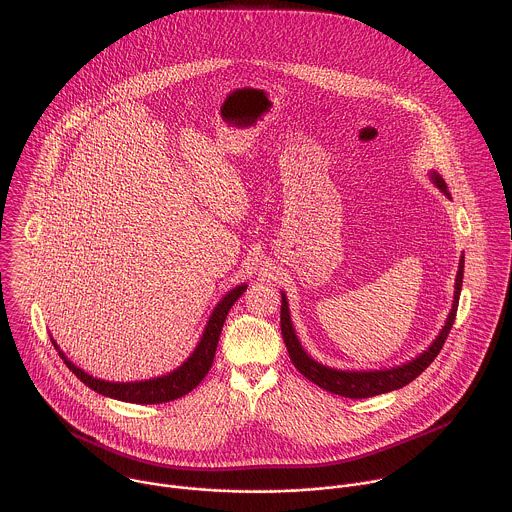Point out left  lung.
I'll return each instance as SVG.
<instances>
[{
    "label": "left lung",
    "instance_id": "1",
    "mask_svg": "<svg viewBox=\"0 0 512 512\" xmlns=\"http://www.w3.org/2000/svg\"><path fill=\"white\" fill-rule=\"evenodd\" d=\"M434 183L439 189L445 193V181L439 177L438 173H432ZM461 282H463V258L459 262V272H457V280H455V297H453V307L451 313L447 317V323L443 325L438 339L434 341V345L424 351L418 359H414L412 363L396 366V368H388V370H368V372H349V370H335L329 366L319 365L315 363L299 345L295 333H293L292 319H290V311H288V301L286 295L282 293V313H280V323H282V337L284 343L288 347L290 359L293 366L313 384L321 386L327 392L345 396V398H368V396H376V394H384L390 390H398L402 386H406L408 382H412L414 378H418L428 366L434 363V359L438 357L451 327L455 321V313H457V305H459V293H461Z\"/></svg>",
    "mask_w": 512,
    "mask_h": 512
}]
</instances>
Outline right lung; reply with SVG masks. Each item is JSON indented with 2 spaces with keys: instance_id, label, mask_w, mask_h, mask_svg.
<instances>
[{
  "instance_id": "right-lung-1",
  "label": "right lung",
  "mask_w": 512,
  "mask_h": 512,
  "mask_svg": "<svg viewBox=\"0 0 512 512\" xmlns=\"http://www.w3.org/2000/svg\"><path fill=\"white\" fill-rule=\"evenodd\" d=\"M244 292H246V286H238L232 292H228V295L215 307V311L207 323V329L203 333V339L197 345V349L193 351V355L177 370H173L165 376L142 380V382H106L100 378H92L90 374H86L84 370L74 366L63 353H59V355L65 359V365L69 366L86 386H90L98 394H104V396H110V398H116L122 402H134V404H161V402L181 398V396L189 394L211 370L224 319H226L230 307L234 305V301ZM55 349H59V347L55 345Z\"/></svg>"
}]
</instances>
